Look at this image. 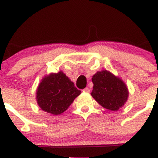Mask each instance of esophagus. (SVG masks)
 <instances>
[{"instance_id": "34e87169", "label": "esophagus", "mask_w": 158, "mask_h": 158, "mask_svg": "<svg viewBox=\"0 0 158 158\" xmlns=\"http://www.w3.org/2000/svg\"><path fill=\"white\" fill-rule=\"evenodd\" d=\"M83 92H86V93H89L90 92V88H85L82 90Z\"/></svg>"}]
</instances>
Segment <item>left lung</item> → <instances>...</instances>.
I'll list each match as a JSON object with an SVG mask.
<instances>
[{"label":"left lung","mask_w":158,"mask_h":158,"mask_svg":"<svg viewBox=\"0 0 158 158\" xmlns=\"http://www.w3.org/2000/svg\"><path fill=\"white\" fill-rule=\"evenodd\" d=\"M94 83L91 96L103 108L117 110L127 101L128 91L119 78L107 70L97 72L92 78Z\"/></svg>","instance_id":"1"}]
</instances>
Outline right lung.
Returning <instances> with one entry per match:
<instances>
[{
    "mask_svg": "<svg viewBox=\"0 0 158 158\" xmlns=\"http://www.w3.org/2000/svg\"><path fill=\"white\" fill-rule=\"evenodd\" d=\"M81 94L73 82L60 71L42 79L38 88L36 98L40 108L48 113L59 115L65 111Z\"/></svg>",
    "mask_w": 158,
    "mask_h": 158,
    "instance_id": "obj_1",
    "label": "right lung"
}]
</instances>
